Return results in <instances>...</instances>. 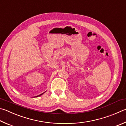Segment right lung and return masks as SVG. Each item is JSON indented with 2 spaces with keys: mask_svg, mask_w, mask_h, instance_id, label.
I'll list each match as a JSON object with an SVG mask.
<instances>
[{
  "mask_svg": "<svg viewBox=\"0 0 126 126\" xmlns=\"http://www.w3.org/2000/svg\"><path fill=\"white\" fill-rule=\"evenodd\" d=\"M45 92H46V91H45ZM45 93H42V94H40V95H38V96H36V97H38V96H40L41 95H42V94H44Z\"/></svg>",
  "mask_w": 126,
  "mask_h": 126,
  "instance_id": "obj_1",
  "label": "right lung"
}]
</instances>
